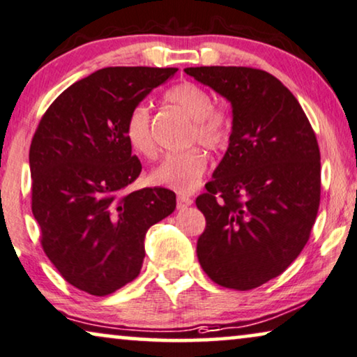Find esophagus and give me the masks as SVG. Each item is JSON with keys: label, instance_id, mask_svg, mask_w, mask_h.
I'll return each instance as SVG.
<instances>
[{"label": "esophagus", "instance_id": "obj_1", "mask_svg": "<svg viewBox=\"0 0 357 357\" xmlns=\"http://www.w3.org/2000/svg\"><path fill=\"white\" fill-rule=\"evenodd\" d=\"M189 205H192V199L185 194H179L178 195V208H185V207H189Z\"/></svg>", "mask_w": 357, "mask_h": 357}]
</instances>
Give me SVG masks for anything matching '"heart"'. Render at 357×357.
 <instances>
[{"label":"heart","mask_w":357,"mask_h":357,"mask_svg":"<svg viewBox=\"0 0 357 357\" xmlns=\"http://www.w3.org/2000/svg\"><path fill=\"white\" fill-rule=\"evenodd\" d=\"M165 97L192 119L190 142L197 140L200 145L213 152L227 147L231 137L229 114L222 108L213 107V97L207 90L197 84L183 82L169 89ZM124 134L134 152L145 158H155L157 144L150 129V108L147 103L134 105L124 124ZM205 169L207 155L200 149H189L185 152L168 155L152 169L150 183L178 192H190L199 185Z\"/></svg>","instance_id":"heart-1"}]
</instances>
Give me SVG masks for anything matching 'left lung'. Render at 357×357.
<instances>
[{"label": "left lung", "mask_w": 357, "mask_h": 357, "mask_svg": "<svg viewBox=\"0 0 357 357\" xmlns=\"http://www.w3.org/2000/svg\"><path fill=\"white\" fill-rule=\"evenodd\" d=\"M184 73L231 103L227 153L195 205L207 220L200 267L225 288L278 277L307 243L320 204V152L307 116L272 74L200 66Z\"/></svg>", "instance_id": "1"}]
</instances>
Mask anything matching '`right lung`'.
Segmentation results:
<instances>
[{
	"label": "right lung",
	"instance_id": "obj_1",
	"mask_svg": "<svg viewBox=\"0 0 357 357\" xmlns=\"http://www.w3.org/2000/svg\"><path fill=\"white\" fill-rule=\"evenodd\" d=\"M176 68H105L74 82L30 144L32 213L45 254L77 289L107 296L140 273L147 229L176 208L165 188L126 192L142 165L124 124Z\"/></svg>",
	"mask_w": 357,
	"mask_h": 357
}]
</instances>
